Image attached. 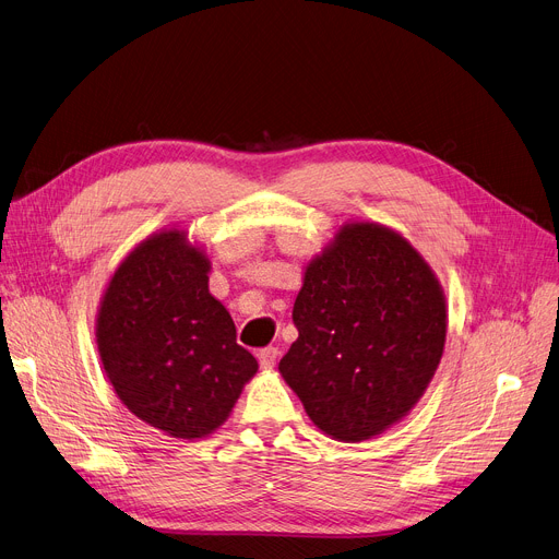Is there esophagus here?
Wrapping results in <instances>:
<instances>
[{
	"label": "esophagus",
	"mask_w": 559,
	"mask_h": 559,
	"mask_svg": "<svg viewBox=\"0 0 559 559\" xmlns=\"http://www.w3.org/2000/svg\"><path fill=\"white\" fill-rule=\"evenodd\" d=\"M276 357H278V350H276L274 346H267V348H260V350H258L260 368H274Z\"/></svg>",
	"instance_id": "1"
}]
</instances>
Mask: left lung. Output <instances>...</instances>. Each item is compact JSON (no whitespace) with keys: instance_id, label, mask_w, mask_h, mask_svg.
Masks as SVG:
<instances>
[{"instance_id":"obj_1","label":"left lung","mask_w":559,"mask_h":559,"mask_svg":"<svg viewBox=\"0 0 559 559\" xmlns=\"http://www.w3.org/2000/svg\"><path fill=\"white\" fill-rule=\"evenodd\" d=\"M278 370L332 438L382 433L420 400L442 357V289L402 236L359 222L306 270Z\"/></svg>"}]
</instances>
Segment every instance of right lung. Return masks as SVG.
Returning a JSON list of instances; mask_svg holds the SVG:
<instances>
[{
    "label": "right lung",
    "mask_w": 559,
    "mask_h": 559,
    "mask_svg": "<svg viewBox=\"0 0 559 559\" xmlns=\"http://www.w3.org/2000/svg\"><path fill=\"white\" fill-rule=\"evenodd\" d=\"M209 258L179 231L141 242L111 276L96 342L130 412L175 438L227 420L255 357L236 342L229 312L209 294Z\"/></svg>",
    "instance_id": "obj_1"
}]
</instances>
